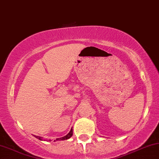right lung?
Listing matches in <instances>:
<instances>
[{"mask_svg": "<svg viewBox=\"0 0 159 159\" xmlns=\"http://www.w3.org/2000/svg\"><path fill=\"white\" fill-rule=\"evenodd\" d=\"M72 134H73L72 129H71V130H70V131H69V133L67 135L65 136V137H61V138H57V140H65V139H68L70 138L71 136H72ZM35 137H36V138H38V139H40V140H43V139L41 138V137H38V136H35ZM49 141H50V139Z\"/></svg>", "mask_w": 159, "mask_h": 159, "instance_id": "obj_1", "label": "right lung"}]
</instances>
